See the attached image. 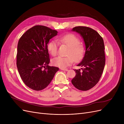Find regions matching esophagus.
Returning <instances> with one entry per match:
<instances>
[{"label": "esophagus", "mask_w": 124, "mask_h": 124, "mask_svg": "<svg viewBox=\"0 0 124 124\" xmlns=\"http://www.w3.org/2000/svg\"><path fill=\"white\" fill-rule=\"evenodd\" d=\"M61 70H63V71H66L68 70V69H65V68H61Z\"/></svg>", "instance_id": "obj_1"}]
</instances>
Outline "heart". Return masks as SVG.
I'll list each match as a JSON object with an SVG mask.
<instances>
[{"label":"heart","instance_id":"b5f03b06","mask_svg":"<svg viewBox=\"0 0 124 124\" xmlns=\"http://www.w3.org/2000/svg\"><path fill=\"white\" fill-rule=\"evenodd\" d=\"M59 44L65 45L68 47L65 57H58L52 61L53 65L65 68L74 62H78L83 59L85 53V47L80 43V40L73 33H67L59 36L57 38ZM47 49L53 57L58 54V43L56 41L51 40L47 45Z\"/></svg>","mask_w":124,"mask_h":124}]
</instances>
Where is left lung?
<instances>
[{
    "mask_svg": "<svg viewBox=\"0 0 124 124\" xmlns=\"http://www.w3.org/2000/svg\"><path fill=\"white\" fill-rule=\"evenodd\" d=\"M72 31L83 37L86 51L82 61L78 65L82 67V70H74L76 75L71 82L80 91H88L99 82L104 69L106 59L103 40L96 31L86 26H77Z\"/></svg>",
    "mask_w": 124,
    "mask_h": 124,
    "instance_id": "left-lung-1",
    "label": "left lung"
}]
</instances>
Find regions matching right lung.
I'll return each mask as SVG.
<instances>
[{
	"instance_id": "1",
	"label": "right lung",
	"mask_w": 124,
	"mask_h": 124,
	"mask_svg": "<svg viewBox=\"0 0 124 124\" xmlns=\"http://www.w3.org/2000/svg\"><path fill=\"white\" fill-rule=\"evenodd\" d=\"M57 31L46 26L36 25L22 36L17 44L16 66L25 84L35 91L46 88L59 70L49 66L47 45Z\"/></svg>"
}]
</instances>
